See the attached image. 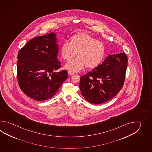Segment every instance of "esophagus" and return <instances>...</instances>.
I'll return each mask as SVG.
<instances>
[{"instance_id":"obj_1","label":"esophagus","mask_w":152,"mask_h":152,"mask_svg":"<svg viewBox=\"0 0 152 152\" xmlns=\"http://www.w3.org/2000/svg\"><path fill=\"white\" fill-rule=\"evenodd\" d=\"M68 74L69 75H74V73H73V72L71 71H68Z\"/></svg>"}]
</instances>
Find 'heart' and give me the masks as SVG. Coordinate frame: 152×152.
Here are the masks:
<instances>
[{
    "instance_id": "1",
    "label": "heart",
    "mask_w": 152,
    "mask_h": 152,
    "mask_svg": "<svg viewBox=\"0 0 152 152\" xmlns=\"http://www.w3.org/2000/svg\"><path fill=\"white\" fill-rule=\"evenodd\" d=\"M61 55L65 60H69L77 54V58L67 62L65 68L69 71L77 73L85 67L94 68L103 61L105 54V47L87 34H80L72 36L71 42L65 40L61 47Z\"/></svg>"
}]
</instances>
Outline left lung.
Segmentation results:
<instances>
[{"instance_id": "obj_1", "label": "left lung", "mask_w": 152, "mask_h": 152, "mask_svg": "<svg viewBox=\"0 0 152 152\" xmlns=\"http://www.w3.org/2000/svg\"><path fill=\"white\" fill-rule=\"evenodd\" d=\"M127 65L126 53L108 55L101 65L81 76L79 87L82 96L94 104L112 99L123 87Z\"/></svg>"}]
</instances>
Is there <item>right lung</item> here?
I'll return each mask as SVG.
<instances>
[{"instance_id": "obj_1", "label": "right lung", "mask_w": 152, "mask_h": 152, "mask_svg": "<svg viewBox=\"0 0 152 152\" xmlns=\"http://www.w3.org/2000/svg\"><path fill=\"white\" fill-rule=\"evenodd\" d=\"M57 33L31 39L18 54L17 78L20 89L34 100H48L67 78V71L55 72L61 67L57 58Z\"/></svg>"}]
</instances>
